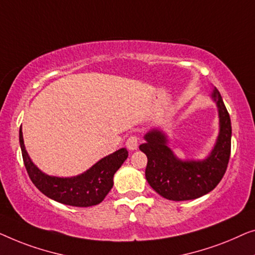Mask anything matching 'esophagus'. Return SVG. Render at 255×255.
Instances as JSON below:
<instances>
[{
	"label": "esophagus",
	"mask_w": 255,
	"mask_h": 255,
	"mask_svg": "<svg viewBox=\"0 0 255 255\" xmlns=\"http://www.w3.org/2000/svg\"><path fill=\"white\" fill-rule=\"evenodd\" d=\"M126 146L129 150H136L138 146V137L135 135L129 136L128 139L126 141Z\"/></svg>",
	"instance_id": "obj_1"
}]
</instances>
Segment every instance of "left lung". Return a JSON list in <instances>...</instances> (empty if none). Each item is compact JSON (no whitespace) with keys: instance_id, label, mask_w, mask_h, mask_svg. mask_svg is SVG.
<instances>
[{"instance_id":"obj_1","label":"left lung","mask_w":255,"mask_h":255,"mask_svg":"<svg viewBox=\"0 0 255 255\" xmlns=\"http://www.w3.org/2000/svg\"><path fill=\"white\" fill-rule=\"evenodd\" d=\"M213 97L220 112L221 130L211 155L202 162H181L166 145V137L153 129L144 136L139 150L146 155L145 178L163 198L171 201L194 200L213 191L227 171L231 153V120L220 91Z\"/></svg>"}]
</instances>
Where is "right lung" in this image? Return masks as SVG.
<instances>
[{"label": "right lung", "instance_id": "1", "mask_svg": "<svg viewBox=\"0 0 255 255\" xmlns=\"http://www.w3.org/2000/svg\"><path fill=\"white\" fill-rule=\"evenodd\" d=\"M19 143L25 168L35 187L47 198L74 207H91L102 202L113 187L114 173L128 157V151L123 148L100 159L83 174L73 178H56L42 173L31 162L24 146L21 127Z\"/></svg>", "mask_w": 255, "mask_h": 255}]
</instances>
